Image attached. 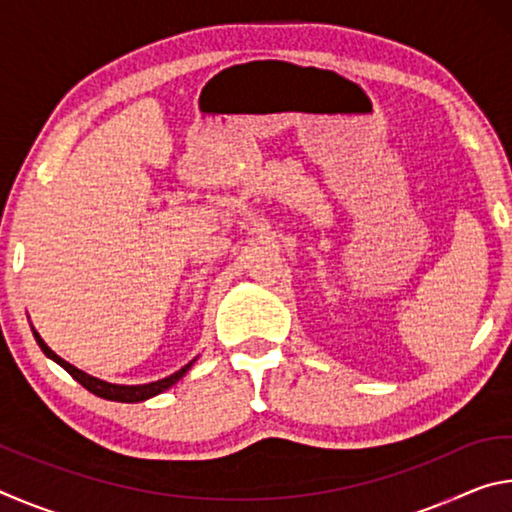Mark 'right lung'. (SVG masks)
Returning <instances> with one entry per match:
<instances>
[{"instance_id": "add662e5", "label": "right lung", "mask_w": 512, "mask_h": 512, "mask_svg": "<svg viewBox=\"0 0 512 512\" xmlns=\"http://www.w3.org/2000/svg\"><path fill=\"white\" fill-rule=\"evenodd\" d=\"M33 336H36L40 350L45 352L51 361H56L60 368H65L69 375H72L76 381H79L83 388H88L90 393H94L97 397H103V400H112V402H144V400H149V397H153V395H160L162 391H167V388H171L173 384H176L178 379H183L185 372L192 368L194 361H196V359H192L185 368H180L178 372H173V375L164 377V379L151 381V384H140V386L110 384V381H103V379L92 377V375H88V372H83V370H79L76 366H72V363H67L65 359H60L58 354L51 350L45 341L40 339V334L36 332V329H33Z\"/></svg>"}]
</instances>
